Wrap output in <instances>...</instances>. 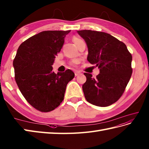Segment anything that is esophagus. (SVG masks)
<instances>
[{"instance_id": "obj_1", "label": "esophagus", "mask_w": 149, "mask_h": 149, "mask_svg": "<svg viewBox=\"0 0 149 149\" xmlns=\"http://www.w3.org/2000/svg\"><path fill=\"white\" fill-rule=\"evenodd\" d=\"M74 74H75L76 77H77V76H78V75H80V74H81V72H80V71H74Z\"/></svg>"}]
</instances>
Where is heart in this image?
Returning <instances> with one entry per match:
<instances>
[{
    "mask_svg": "<svg viewBox=\"0 0 149 149\" xmlns=\"http://www.w3.org/2000/svg\"><path fill=\"white\" fill-rule=\"evenodd\" d=\"M79 40H80V39L77 38V37H74L73 38H72V40H73V42H74V44H75L77 42H78ZM78 63V60H77V59H74V60H72V61L71 62V64H72V65H76V64H77Z\"/></svg>",
    "mask_w": 149,
    "mask_h": 149,
    "instance_id": "obj_1",
    "label": "heart"
}]
</instances>
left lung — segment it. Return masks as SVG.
<instances>
[{"label": "left lung", "instance_id": "8db88e82", "mask_svg": "<svg viewBox=\"0 0 149 149\" xmlns=\"http://www.w3.org/2000/svg\"><path fill=\"white\" fill-rule=\"evenodd\" d=\"M77 32L86 42L87 60L100 69L96 78L84 72L87 78L82 86L85 98L93 105L107 107L125 91L132 72L131 54L123 42L108 33L91 30Z\"/></svg>", "mask_w": 149, "mask_h": 149}]
</instances>
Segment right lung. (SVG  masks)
<instances>
[{"label": "right lung", "instance_id": "1", "mask_svg": "<svg viewBox=\"0 0 149 149\" xmlns=\"http://www.w3.org/2000/svg\"><path fill=\"white\" fill-rule=\"evenodd\" d=\"M71 31H44L20 45L13 60L15 79L29 104L41 112H50L62 102L67 84L74 77L70 69L53 72L55 56Z\"/></svg>", "mask_w": 149, "mask_h": 149}]
</instances>
